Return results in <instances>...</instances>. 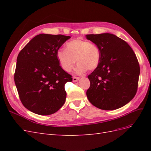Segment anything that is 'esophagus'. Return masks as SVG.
Listing matches in <instances>:
<instances>
[{
    "instance_id": "1",
    "label": "esophagus",
    "mask_w": 151,
    "mask_h": 151,
    "mask_svg": "<svg viewBox=\"0 0 151 151\" xmlns=\"http://www.w3.org/2000/svg\"><path fill=\"white\" fill-rule=\"evenodd\" d=\"M79 79H80V77H76V76L73 77V78H72L73 81H74V82H77V81H78L79 80Z\"/></svg>"
}]
</instances>
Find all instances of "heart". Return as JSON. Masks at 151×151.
Segmentation results:
<instances>
[{
    "label": "heart",
    "instance_id": "heart-1",
    "mask_svg": "<svg viewBox=\"0 0 151 151\" xmlns=\"http://www.w3.org/2000/svg\"><path fill=\"white\" fill-rule=\"evenodd\" d=\"M57 58L65 72H70L77 61V72L83 73L87 70H94L98 67L101 52L96 44L77 38L68 42L66 50L59 49L57 52Z\"/></svg>",
    "mask_w": 151,
    "mask_h": 151
}]
</instances>
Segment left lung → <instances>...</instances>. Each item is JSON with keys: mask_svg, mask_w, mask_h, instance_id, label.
<instances>
[{"mask_svg": "<svg viewBox=\"0 0 151 151\" xmlns=\"http://www.w3.org/2000/svg\"><path fill=\"white\" fill-rule=\"evenodd\" d=\"M101 52L98 67L88 77L90 87L86 95L89 102L101 109L113 110L134 98L138 88L140 66L134 52L115 35H86Z\"/></svg>", "mask_w": 151, "mask_h": 151, "instance_id": "1", "label": "left lung"}]
</instances>
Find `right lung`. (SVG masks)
<instances>
[{"mask_svg":"<svg viewBox=\"0 0 151 151\" xmlns=\"http://www.w3.org/2000/svg\"><path fill=\"white\" fill-rule=\"evenodd\" d=\"M70 38L40 34L18 54L14 82L22 104L31 112L52 115L65 103V84L72 78L60 66L57 52Z\"/></svg>","mask_w":151,"mask_h":151,"instance_id":"1","label":"right lung"}]
</instances>
